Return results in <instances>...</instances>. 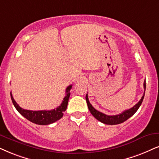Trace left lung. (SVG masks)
Returning a JSON list of instances; mask_svg holds the SVG:
<instances>
[{
  "label": "left lung",
  "instance_id": "8db88e82",
  "mask_svg": "<svg viewBox=\"0 0 159 159\" xmlns=\"http://www.w3.org/2000/svg\"><path fill=\"white\" fill-rule=\"evenodd\" d=\"M144 92H145V89H146L145 80H144ZM144 97V92L143 94V96H142L141 98V100H140L135 106H133L132 108H129V109L125 110V111L122 112L121 114H116V115H113V116L106 115V114L102 113V112L98 111V110H96L95 108L92 106V104L89 103V99H88L87 94H86V103H87L88 108H89V111L91 112L92 115H93L98 120H99L100 122H103V123L106 124V125H117L126 121L128 119H129L130 116H132L134 114L136 113V111L138 110V108H139L140 106H141L142 101H143Z\"/></svg>",
  "mask_w": 159,
  "mask_h": 159
}]
</instances>
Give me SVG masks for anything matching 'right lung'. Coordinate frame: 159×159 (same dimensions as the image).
<instances>
[{
	"instance_id": "add662e5",
	"label": "right lung",
	"mask_w": 159,
	"mask_h": 159,
	"mask_svg": "<svg viewBox=\"0 0 159 159\" xmlns=\"http://www.w3.org/2000/svg\"><path fill=\"white\" fill-rule=\"evenodd\" d=\"M72 89V85L67 86L66 89V95L64 98L63 101L61 105L58 106L57 108L53 110H43V111H31V110L23 109L21 107H20L19 105L16 103V101L12 97V94L10 92L11 100L12 103L17 110V111L26 118L28 120L33 122V123L37 125H49L59 120L63 116L64 112L66 111L67 107L68 100H69L70 95V89Z\"/></svg>"
}]
</instances>
